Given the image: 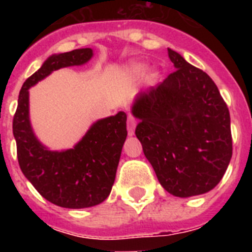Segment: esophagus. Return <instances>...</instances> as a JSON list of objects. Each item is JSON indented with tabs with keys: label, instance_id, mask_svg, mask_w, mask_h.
Here are the masks:
<instances>
[{
	"label": "esophagus",
	"instance_id": "1",
	"mask_svg": "<svg viewBox=\"0 0 252 252\" xmlns=\"http://www.w3.org/2000/svg\"><path fill=\"white\" fill-rule=\"evenodd\" d=\"M126 128H128V134L132 136L134 133V128H136V119L133 118V115H128V126H126Z\"/></svg>",
	"mask_w": 252,
	"mask_h": 252
}]
</instances>
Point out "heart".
Wrapping results in <instances>:
<instances>
[{"mask_svg":"<svg viewBox=\"0 0 252 252\" xmlns=\"http://www.w3.org/2000/svg\"><path fill=\"white\" fill-rule=\"evenodd\" d=\"M148 70V66L145 64H141V63H136V64H132L129 66V72L133 74V76H144Z\"/></svg>","mask_w":252,"mask_h":252,"instance_id":"b5f03b06","label":"heart"}]
</instances>
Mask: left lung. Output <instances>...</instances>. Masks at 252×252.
Listing matches in <instances>:
<instances>
[{
  "label": "left lung",
  "instance_id": "left-lung-1",
  "mask_svg": "<svg viewBox=\"0 0 252 252\" xmlns=\"http://www.w3.org/2000/svg\"><path fill=\"white\" fill-rule=\"evenodd\" d=\"M175 70L141 93L132 112L136 136L159 183L171 195L211 191L222 179L231 154L230 114L211 77L167 49Z\"/></svg>",
  "mask_w": 252,
  "mask_h": 252
}]
</instances>
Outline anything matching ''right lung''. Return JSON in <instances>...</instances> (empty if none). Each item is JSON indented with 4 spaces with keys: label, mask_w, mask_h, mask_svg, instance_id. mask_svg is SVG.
I'll return each instance as SVG.
<instances>
[{
    "label": "right lung",
    "mask_w": 252,
    "mask_h": 252,
    "mask_svg": "<svg viewBox=\"0 0 252 252\" xmlns=\"http://www.w3.org/2000/svg\"><path fill=\"white\" fill-rule=\"evenodd\" d=\"M91 56L90 48H81L49 57L22 86L13 119L22 172L44 199L70 209L94 207L110 195L126 138V115L119 112L96 122L73 149L51 152L30 126L29 89L53 70L85 64Z\"/></svg>",
    "instance_id": "1"
}]
</instances>
